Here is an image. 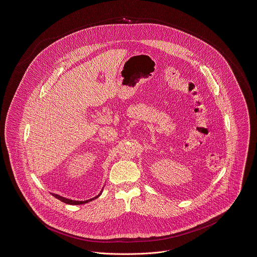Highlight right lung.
<instances>
[{"label": "right lung", "mask_w": 257, "mask_h": 257, "mask_svg": "<svg viewBox=\"0 0 257 257\" xmlns=\"http://www.w3.org/2000/svg\"><path fill=\"white\" fill-rule=\"evenodd\" d=\"M102 190H103V189H102ZM102 190H101V191L99 192V194L96 195L95 197H93V198H91V199L86 200V201H76V200L68 199V198H65V197H63V196H60V195L55 194V193H51V194H52V196H54L55 198H57V199L62 201V202H64V203H66V204H69V205H82V204H86V203H88V202H90V201H92V200L98 198V197L101 195Z\"/></svg>", "instance_id": "right-lung-1"}]
</instances>
